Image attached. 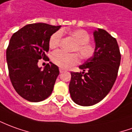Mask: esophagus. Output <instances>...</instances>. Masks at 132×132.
<instances>
[{
    "instance_id": "obj_1",
    "label": "esophagus",
    "mask_w": 132,
    "mask_h": 132,
    "mask_svg": "<svg viewBox=\"0 0 132 132\" xmlns=\"http://www.w3.org/2000/svg\"><path fill=\"white\" fill-rule=\"evenodd\" d=\"M59 71H60V73H63V72H64V71H65V70H64L63 69H62V68H60Z\"/></svg>"
}]
</instances>
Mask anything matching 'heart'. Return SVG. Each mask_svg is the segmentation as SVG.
<instances>
[{"label":"heart","instance_id":"1","mask_svg":"<svg viewBox=\"0 0 132 132\" xmlns=\"http://www.w3.org/2000/svg\"><path fill=\"white\" fill-rule=\"evenodd\" d=\"M70 34L76 41V46L73 51H77L82 59L88 60L94 56L95 53L94 46L89 43L90 36L84 30H73ZM62 32L56 31L51 36L49 46L51 48H56L60 45L62 38ZM51 61L57 66L63 69H69L79 63V56L77 53H67L63 51H56L51 56Z\"/></svg>","mask_w":132,"mask_h":132}]
</instances>
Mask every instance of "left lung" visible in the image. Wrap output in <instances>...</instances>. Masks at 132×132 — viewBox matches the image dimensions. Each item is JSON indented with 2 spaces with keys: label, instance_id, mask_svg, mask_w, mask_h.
Listing matches in <instances>:
<instances>
[{
  "label": "left lung",
  "instance_id": "8db88e82",
  "mask_svg": "<svg viewBox=\"0 0 132 132\" xmlns=\"http://www.w3.org/2000/svg\"><path fill=\"white\" fill-rule=\"evenodd\" d=\"M95 53L79 66L82 72H71L69 92L76 104L88 106L109 94L117 77L121 54L116 38L104 29L94 32Z\"/></svg>",
  "mask_w": 132,
  "mask_h": 132
}]
</instances>
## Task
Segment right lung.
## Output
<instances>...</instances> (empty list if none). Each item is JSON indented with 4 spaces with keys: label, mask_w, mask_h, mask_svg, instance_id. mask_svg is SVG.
Listing matches in <instances>:
<instances>
[{
    "label": "right lung",
    "mask_w": 132,
    "mask_h": 132,
    "mask_svg": "<svg viewBox=\"0 0 132 132\" xmlns=\"http://www.w3.org/2000/svg\"><path fill=\"white\" fill-rule=\"evenodd\" d=\"M61 26L38 23L25 26L13 34L6 50V61L12 85L27 101L38 102L48 98L59 74V67L51 62L44 69L38 66V60L49 61L51 36Z\"/></svg>",
    "instance_id": "right-lung-1"
}]
</instances>
